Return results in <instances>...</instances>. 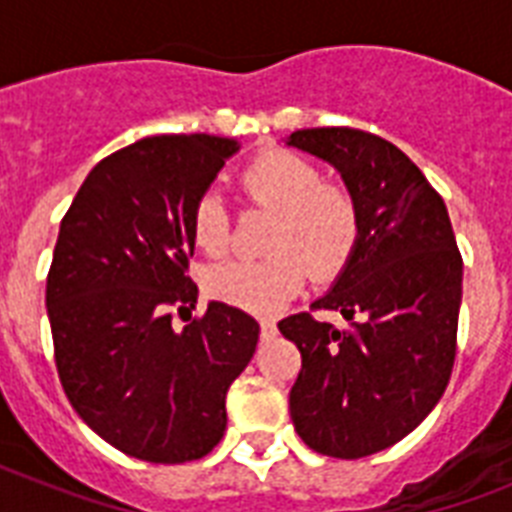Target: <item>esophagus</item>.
Instances as JSON below:
<instances>
[{
	"label": "esophagus",
	"mask_w": 512,
	"mask_h": 512,
	"mask_svg": "<svg viewBox=\"0 0 512 512\" xmlns=\"http://www.w3.org/2000/svg\"><path fill=\"white\" fill-rule=\"evenodd\" d=\"M276 335H279V329H276L273 321H260V337H263V340H273Z\"/></svg>",
	"instance_id": "34e87169"
}]
</instances>
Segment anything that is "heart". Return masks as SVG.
Wrapping results in <instances>:
<instances>
[{
  "label": "heart",
  "instance_id": "obj_1",
  "mask_svg": "<svg viewBox=\"0 0 512 512\" xmlns=\"http://www.w3.org/2000/svg\"><path fill=\"white\" fill-rule=\"evenodd\" d=\"M241 188L249 201L276 212L268 233L273 255L209 265V297L271 316L303 289L308 271L316 281H332L345 271L361 239V217L353 196L324 183L319 167L287 148H268L241 170ZM191 239L207 255H220L228 244V209L217 193H201L193 204Z\"/></svg>",
  "mask_w": 512,
  "mask_h": 512
}]
</instances>
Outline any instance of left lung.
<instances>
[{"label":"left lung","instance_id":"8db88e82","mask_svg":"<svg viewBox=\"0 0 512 512\" xmlns=\"http://www.w3.org/2000/svg\"><path fill=\"white\" fill-rule=\"evenodd\" d=\"M287 146L332 164L361 217L350 263L311 305L342 313L350 329L311 313L279 321L303 356L289 414L313 452L358 460L409 436L444 396L462 257L444 199L401 148L350 127L297 130Z\"/></svg>","mask_w":512,"mask_h":512}]
</instances>
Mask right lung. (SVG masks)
Returning a JSON list of instances; mask_svg holds the SVG:
<instances>
[{"mask_svg": "<svg viewBox=\"0 0 512 512\" xmlns=\"http://www.w3.org/2000/svg\"><path fill=\"white\" fill-rule=\"evenodd\" d=\"M239 143L156 135L95 164L71 201L47 273L55 366L76 414L119 452L201 460L225 433V393L260 327L225 303L172 327L199 289L191 209Z\"/></svg>", "mask_w": 512, "mask_h": 512, "instance_id": "add662e5", "label": "right lung"}]
</instances>
